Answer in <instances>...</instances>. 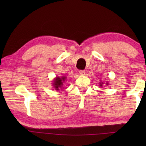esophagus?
Masks as SVG:
<instances>
[{"instance_id":"esophagus-1","label":"esophagus","mask_w":146,"mask_h":146,"mask_svg":"<svg viewBox=\"0 0 146 146\" xmlns=\"http://www.w3.org/2000/svg\"><path fill=\"white\" fill-rule=\"evenodd\" d=\"M79 73H80V75H84L86 74V71H85V70H80L79 71Z\"/></svg>"}]
</instances>
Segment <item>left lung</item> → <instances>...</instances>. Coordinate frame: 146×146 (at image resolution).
<instances>
[{"label":"left lung","instance_id":"1","mask_svg":"<svg viewBox=\"0 0 146 146\" xmlns=\"http://www.w3.org/2000/svg\"><path fill=\"white\" fill-rule=\"evenodd\" d=\"M104 84V83H103V82H102V84H101V83H100V86H102V84Z\"/></svg>","mask_w":146,"mask_h":146}]
</instances>
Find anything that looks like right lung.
I'll return each mask as SVG.
<instances>
[{"label":"right lung","instance_id":"obj_1","mask_svg":"<svg viewBox=\"0 0 146 146\" xmlns=\"http://www.w3.org/2000/svg\"><path fill=\"white\" fill-rule=\"evenodd\" d=\"M66 80V77L65 76H62V77H56V78L55 79V80H54V86H55V88L56 90H59L58 88H61L62 86L63 85L62 82H64V80Z\"/></svg>","mask_w":146,"mask_h":146}]
</instances>
